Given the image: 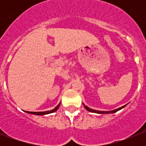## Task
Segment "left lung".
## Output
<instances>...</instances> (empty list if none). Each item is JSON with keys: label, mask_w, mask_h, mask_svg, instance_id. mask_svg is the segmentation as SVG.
Here are the masks:
<instances>
[{"label": "left lung", "mask_w": 146, "mask_h": 146, "mask_svg": "<svg viewBox=\"0 0 146 146\" xmlns=\"http://www.w3.org/2000/svg\"><path fill=\"white\" fill-rule=\"evenodd\" d=\"M85 107V108L86 109V110H88L89 111H90V112H93V113H115V112H117V111H118L119 110H120V109L123 108L126 105H124V106L121 107V108H119L117 109H115V110H113V111H96V110H93V109H91L89 108H88L87 106H86L85 104H83Z\"/></svg>", "instance_id": "8db88e82"}]
</instances>
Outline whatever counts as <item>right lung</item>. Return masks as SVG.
<instances>
[{"label": "right lung", "mask_w": 146, "mask_h": 146, "mask_svg": "<svg viewBox=\"0 0 146 146\" xmlns=\"http://www.w3.org/2000/svg\"><path fill=\"white\" fill-rule=\"evenodd\" d=\"M59 104L58 105H57L55 108H54L53 110H51V111H43V112H30V111H26L27 113H33V114H35V115H44V114H48V113H54V112H55V111H57V109H58V108H59L60 106Z\"/></svg>", "instance_id": "right-lung-1"}]
</instances>
